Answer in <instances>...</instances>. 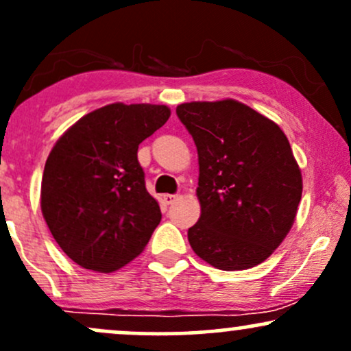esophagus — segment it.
<instances>
[{
  "label": "esophagus",
  "instance_id": "1",
  "mask_svg": "<svg viewBox=\"0 0 351 351\" xmlns=\"http://www.w3.org/2000/svg\"><path fill=\"white\" fill-rule=\"evenodd\" d=\"M176 199H178V195H163V201L167 204H173Z\"/></svg>",
  "mask_w": 351,
  "mask_h": 351
}]
</instances>
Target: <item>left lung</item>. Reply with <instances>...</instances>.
<instances>
[{
    "mask_svg": "<svg viewBox=\"0 0 351 351\" xmlns=\"http://www.w3.org/2000/svg\"><path fill=\"white\" fill-rule=\"evenodd\" d=\"M176 115L198 150L201 216L188 229L193 251L221 271L264 263L291 231L302 198L287 136L232 99L181 104Z\"/></svg>",
    "mask_w": 351,
    "mask_h": 351,
    "instance_id": "obj_1",
    "label": "left lung"
}]
</instances>
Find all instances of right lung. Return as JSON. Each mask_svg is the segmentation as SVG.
Listing matches in <instances>:
<instances>
[{
  "label": "right lung",
  "instance_id": "obj_1",
  "mask_svg": "<svg viewBox=\"0 0 351 351\" xmlns=\"http://www.w3.org/2000/svg\"><path fill=\"white\" fill-rule=\"evenodd\" d=\"M168 119L167 106L117 102L84 115L56 142L41 209L56 243L80 267L114 272L150 241L162 213L136 152Z\"/></svg>",
  "mask_w": 351,
  "mask_h": 351
}]
</instances>
